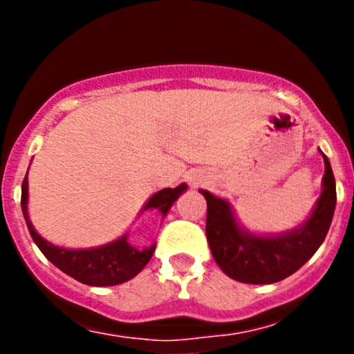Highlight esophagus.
Instances as JSON below:
<instances>
[{"mask_svg":"<svg viewBox=\"0 0 354 354\" xmlns=\"http://www.w3.org/2000/svg\"><path fill=\"white\" fill-rule=\"evenodd\" d=\"M203 181H205V176H203V174H200V173H194L190 176V183L192 185H200V183H203Z\"/></svg>","mask_w":354,"mask_h":354,"instance_id":"obj_1","label":"esophagus"}]
</instances>
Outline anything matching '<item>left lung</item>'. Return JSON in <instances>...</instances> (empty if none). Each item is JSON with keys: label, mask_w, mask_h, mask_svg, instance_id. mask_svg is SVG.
I'll return each mask as SVG.
<instances>
[{"label": "left lung", "mask_w": 354, "mask_h": 354, "mask_svg": "<svg viewBox=\"0 0 354 354\" xmlns=\"http://www.w3.org/2000/svg\"><path fill=\"white\" fill-rule=\"evenodd\" d=\"M322 194L305 223L277 234H255L238 223L227 200L200 190L207 200L205 234L214 260L226 276L246 284H272L305 266L324 243L335 209V180L327 156Z\"/></svg>", "instance_id": "left-lung-1"}]
</instances>
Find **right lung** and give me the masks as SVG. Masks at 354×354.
<instances>
[{
	"label": "right lung",
	"mask_w": 354,
	"mask_h": 354,
	"mask_svg": "<svg viewBox=\"0 0 354 354\" xmlns=\"http://www.w3.org/2000/svg\"><path fill=\"white\" fill-rule=\"evenodd\" d=\"M28 173V171H27ZM187 185L181 183L176 188H164L156 192L151 198L142 207L144 210H156L160 216H166L173 203L176 202L183 192H187ZM28 181L25 176L22 183V212L27 223L28 233H30L34 243L39 246L46 259L55 263L59 270L77 279L78 283L88 284V286H116V284L127 283L133 279L142 269L149 263L151 257L154 255L156 243L147 248H135L128 243V233L120 236L111 243L94 246V248H63V246L53 245L51 241L44 240L35 231L30 217H28Z\"/></svg>",
	"instance_id": "add662e5"
}]
</instances>
